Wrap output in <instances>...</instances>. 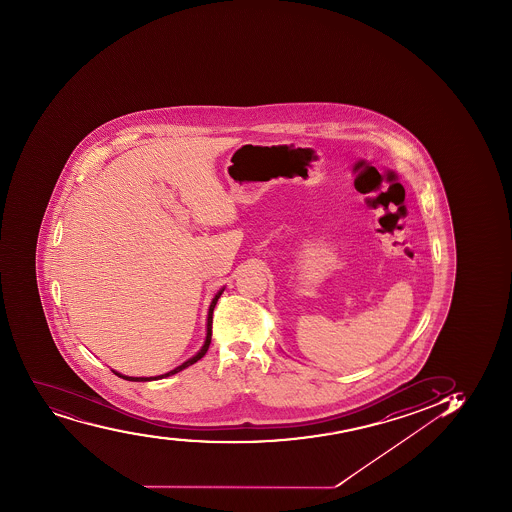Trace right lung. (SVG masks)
<instances>
[{
  "label": "right lung",
  "mask_w": 512,
  "mask_h": 512,
  "mask_svg": "<svg viewBox=\"0 0 512 512\" xmlns=\"http://www.w3.org/2000/svg\"><path fill=\"white\" fill-rule=\"evenodd\" d=\"M223 289L215 295V299L212 300V304H210V309H208V319H207V339H205V344H203L202 349L198 352L195 357L192 359H188L187 362H183L182 365H178L177 369L170 370L168 374L158 375V377H127V375L118 374L113 370V374L118 375V377H122L125 380H132V382H147V380H157L163 379V377H168V375L177 374L180 370L187 369L188 365L195 364L197 360L202 359L203 355L207 354L208 347H210V342H212V324H213V309H215V305H217V300L220 299V295H222Z\"/></svg>",
  "instance_id": "add662e5"
}]
</instances>
